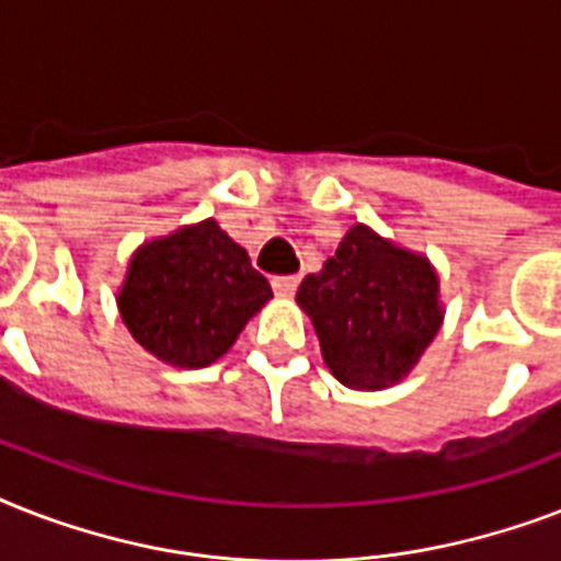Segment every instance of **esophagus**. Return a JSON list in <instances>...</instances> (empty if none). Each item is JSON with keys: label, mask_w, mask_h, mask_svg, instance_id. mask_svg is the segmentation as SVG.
<instances>
[{"label": "esophagus", "mask_w": 561, "mask_h": 561, "mask_svg": "<svg viewBox=\"0 0 561 561\" xmlns=\"http://www.w3.org/2000/svg\"><path fill=\"white\" fill-rule=\"evenodd\" d=\"M271 285L276 297H294L299 288V276H273Z\"/></svg>", "instance_id": "34e87169"}]
</instances>
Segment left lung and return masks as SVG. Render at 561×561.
<instances>
[{
    "label": "left lung",
    "instance_id": "obj_1",
    "mask_svg": "<svg viewBox=\"0 0 561 561\" xmlns=\"http://www.w3.org/2000/svg\"><path fill=\"white\" fill-rule=\"evenodd\" d=\"M297 302L314 323L323 360L355 390H381L413 369L443 323L439 279L427 259L355 227L302 279Z\"/></svg>",
    "mask_w": 561,
    "mask_h": 561
}]
</instances>
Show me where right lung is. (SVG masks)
Wrapping results in <instances>:
<instances>
[{
  "mask_svg": "<svg viewBox=\"0 0 561 561\" xmlns=\"http://www.w3.org/2000/svg\"><path fill=\"white\" fill-rule=\"evenodd\" d=\"M271 297L244 247L215 220H203L134 255L118 308L151 355L197 369L218 360Z\"/></svg>",
  "mask_w": 561,
  "mask_h": 561,
  "instance_id": "add662e5",
  "label": "right lung"
}]
</instances>
